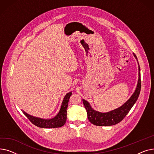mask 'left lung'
Wrapping results in <instances>:
<instances>
[{
  "instance_id": "1",
  "label": "left lung",
  "mask_w": 154,
  "mask_h": 154,
  "mask_svg": "<svg viewBox=\"0 0 154 154\" xmlns=\"http://www.w3.org/2000/svg\"><path fill=\"white\" fill-rule=\"evenodd\" d=\"M133 55L137 59L139 65V80L135 92L130 99L124 103L122 106L109 112L102 113L94 110L89 103L85 100L82 99L83 103L87 110L88 119L94 125L97 126H110L119 123L127 116L137 100L141 89L140 69L137 56L134 53H133Z\"/></svg>"
}]
</instances>
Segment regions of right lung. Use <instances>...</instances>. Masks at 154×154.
<instances>
[{
  "mask_svg": "<svg viewBox=\"0 0 154 154\" xmlns=\"http://www.w3.org/2000/svg\"><path fill=\"white\" fill-rule=\"evenodd\" d=\"M71 95L72 92L67 93L65 95L58 114L51 119H43L35 117L27 114L24 111L22 112L30 122L37 127L46 128L60 127L66 124L67 120V109L68 107L69 100Z\"/></svg>",
  "mask_w": 154,
  "mask_h": 154,
  "instance_id": "right-lung-1",
  "label": "right lung"
}]
</instances>
